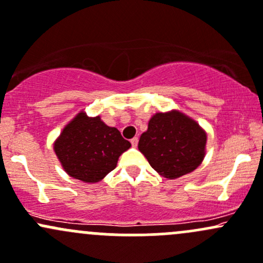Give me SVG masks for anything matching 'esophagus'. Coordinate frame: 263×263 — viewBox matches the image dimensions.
I'll list each match as a JSON object with an SVG mask.
<instances>
[{
	"label": "esophagus",
	"instance_id": "esophagus-1",
	"mask_svg": "<svg viewBox=\"0 0 263 263\" xmlns=\"http://www.w3.org/2000/svg\"><path fill=\"white\" fill-rule=\"evenodd\" d=\"M138 142H139V139H138L137 137L135 138H133V139L130 140V143H132V145L134 146V148H137V145H138Z\"/></svg>",
	"mask_w": 263,
	"mask_h": 263
}]
</instances>
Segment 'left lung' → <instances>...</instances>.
<instances>
[{
    "label": "left lung",
    "instance_id": "obj_1",
    "mask_svg": "<svg viewBox=\"0 0 263 263\" xmlns=\"http://www.w3.org/2000/svg\"><path fill=\"white\" fill-rule=\"evenodd\" d=\"M207 134L178 110L157 112L140 135L138 148L155 172L176 179L197 169L205 155Z\"/></svg>",
    "mask_w": 263,
    "mask_h": 263
}]
</instances>
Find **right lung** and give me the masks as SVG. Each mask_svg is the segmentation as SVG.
<instances>
[{
  "mask_svg": "<svg viewBox=\"0 0 263 263\" xmlns=\"http://www.w3.org/2000/svg\"><path fill=\"white\" fill-rule=\"evenodd\" d=\"M130 146L117 128L106 125L100 117L90 118L80 111L63 129L53 151L70 177L97 183L115 169L120 155Z\"/></svg>",
  "mask_w": 263,
  "mask_h": 263,
  "instance_id": "1",
  "label": "right lung"
}]
</instances>
